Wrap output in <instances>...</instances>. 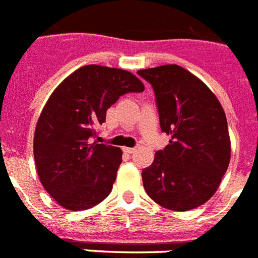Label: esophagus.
<instances>
[{
    "mask_svg": "<svg viewBox=\"0 0 258 258\" xmlns=\"http://www.w3.org/2000/svg\"><path fill=\"white\" fill-rule=\"evenodd\" d=\"M123 152L127 154H133L136 152V148H123Z\"/></svg>",
    "mask_w": 258,
    "mask_h": 258,
    "instance_id": "34e87169",
    "label": "esophagus"
}]
</instances>
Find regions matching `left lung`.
<instances>
[{
  "label": "left lung",
  "instance_id": "8db88e82",
  "mask_svg": "<svg viewBox=\"0 0 258 258\" xmlns=\"http://www.w3.org/2000/svg\"><path fill=\"white\" fill-rule=\"evenodd\" d=\"M156 94L160 126L170 135L153 164L142 170L146 193L158 205L185 212L216 193L230 161L228 122L220 101L178 65L137 72Z\"/></svg>",
  "mask_w": 258,
  "mask_h": 258
}]
</instances>
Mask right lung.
I'll return each instance as SVG.
<instances>
[{"instance_id":"1","label":"right lung","mask_w":258,"mask_h":258,"mask_svg":"<svg viewBox=\"0 0 258 258\" xmlns=\"http://www.w3.org/2000/svg\"><path fill=\"white\" fill-rule=\"evenodd\" d=\"M131 72L85 65L49 97L37 121L33 152L45 190L68 211H86L112 191L122 150L97 144L96 127L119 97L144 92Z\"/></svg>"}]
</instances>
